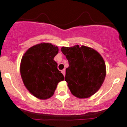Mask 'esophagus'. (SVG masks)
I'll return each instance as SVG.
<instances>
[{
    "label": "esophagus",
    "mask_w": 127,
    "mask_h": 127,
    "mask_svg": "<svg viewBox=\"0 0 127 127\" xmlns=\"http://www.w3.org/2000/svg\"><path fill=\"white\" fill-rule=\"evenodd\" d=\"M61 72L63 73V74L64 75V76H65V74H66V70H65V69H64L63 70H62Z\"/></svg>",
    "instance_id": "obj_1"
}]
</instances>
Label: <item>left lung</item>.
Returning <instances> with one entry per match:
<instances>
[{
    "label": "left lung",
    "mask_w": 127,
    "mask_h": 127,
    "mask_svg": "<svg viewBox=\"0 0 127 127\" xmlns=\"http://www.w3.org/2000/svg\"><path fill=\"white\" fill-rule=\"evenodd\" d=\"M61 50L68 60L65 80L72 94L80 99L93 95L106 77V64L101 55L93 48L79 45L63 47Z\"/></svg>",
    "instance_id": "obj_1"
}]
</instances>
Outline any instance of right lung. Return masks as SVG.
<instances>
[{
    "instance_id": "add662e5",
    "label": "right lung",
    "mask_w": 127,
    "mask_h": 127,
    "mask_svg": "<svg viewBox=\"0 0 127 127\" xmlns=\"http://www.w3.org/2000/svg\"><path fill=\"white\" fill-rule=\"evenodd\" d=\"M57 46L41 43L29 48L23 56L20 73L24 86L37 98L47 99L53 95L58 84L64 79L54 58Z\"/></svg>"
}]
</instances>
